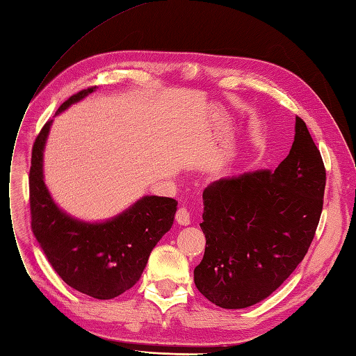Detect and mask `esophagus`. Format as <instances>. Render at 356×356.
Here are the masks:
<instances>
[{"instance_id":"esophagus-1","label":"esophagus","mask_w":356,"mask_h":356,"mask_svg":"<svg viewBox=\"0 0 356 356\" xmlns=\"http://www.w3.org/2000/svg\"><path fill=\"white\" fill-rule=\"evenodd\" d=\"M176 220H177V223L181 225V226L191 225V214H189V211H188L185 207H180V209L177 210V213H176Z\"/></svg>"}]
</instances>
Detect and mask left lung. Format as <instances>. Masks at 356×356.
Listing matches in <instances>:
<instances>
[{"instance_id":"left-lung-1","label":"left lung","mask_w":356,"mask_h":356,"mask_svg":"<svg viewBox=\"0 0 356 356\" xmlns=\"http://www.w3.org/2000/svg\"><path fill=\"white\" fill-rule=\"evenodd\" d=\"M325 168L306 124L275 168L225 177L202 193L205 251L193 270L202 296L223 309L269 297L311 245L323 211Z\"/></svg>"}]
</instances>
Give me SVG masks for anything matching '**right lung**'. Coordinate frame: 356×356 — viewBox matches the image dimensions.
I'll list each match as a JSON object with an SVG mask.
<instances>
[{
    "instance_id": "obj_1",
    "label": "right lung",
    "mask_w": 356,
    "mask_h": 356,
    "mask_svg": "<svg viewBox=\"0 0 356 356\" xmlns=\"http://www.w3.org/2000/svg\"><path fill=\"white\" fill-rule=\"evenodd\" d=\"M96 91H79L57 109L62 113ZM53 120L32 147L29 171L31 226L45 257L74 290L109 300L139 281L149 254L175 222L177 201L145 195L122 213L102 222H86L63 211L44 181V149Z\"/></svg>"
}]
</instances>
